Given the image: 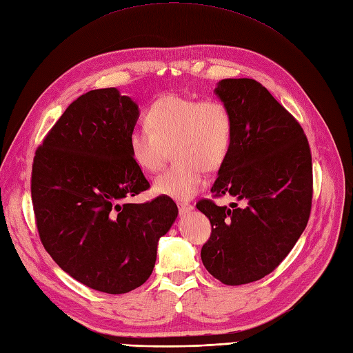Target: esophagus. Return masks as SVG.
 <instances>
[{
	"mask_svg": "<svg viewBox=\"0 0 353 353\" xmlns=\"http://www.w3.org/2000/svg\"><path fill=\"white\" fill-rule=\"evenodd\" d=\"M178 210L181 214H185L193 210V205H190V203H187V202H178Z\"/></svg>",
	"mask_w": 353,
	"mask_h": 353,
	"instance_id": "34e87169",
	"label": "esophagus"
}]
</instances>
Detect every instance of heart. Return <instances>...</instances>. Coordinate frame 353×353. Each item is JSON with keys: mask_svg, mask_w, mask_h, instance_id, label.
I'll use <instances>...</instances> for the list:
<instances>
[{"mask_svg": "<svg viewBox=\"0 0 353 353\" xmlns=\"http://www.w3.org/2000/svg\"><path fill=\"white\" fill-rule=\"evenodd\" d=\"M146 127L132 130L128 150L132 161L154 174L174 145L178 161L154 179V192L172 199L193 198L207 184L205 170H217L228 159L234 140V116L221 99L163 95L150 105Z\"/></svg>", "mask_w": 353, "mask_h": 353, "instance_id": "heart-1", "label": "heart"}]
</instances>
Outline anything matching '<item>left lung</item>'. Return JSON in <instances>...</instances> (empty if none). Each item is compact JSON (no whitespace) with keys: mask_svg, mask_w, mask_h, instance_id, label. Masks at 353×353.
<instances>
[{"mask_svg":"<svg viewBox=\"0 0 353 353\" xmlns=\"http://www.w3.org/2000/svg\"><path fill=\"white\" fill-rule=\"evenodd\" d=\"M214 92L231 108L234 140L211 193L231 194L241 205L219 207L211 199L196 203L211 223L201 258L221 283L241 285L275 270L307 226L311 151L299 122L263 84L226 78Z\"/></svg>","mask_w":353,"mask_h":353,"instance_id":"left-lung-1","label":"left lung"}]
</instances>
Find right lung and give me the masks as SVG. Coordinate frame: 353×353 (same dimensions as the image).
<instances>
[{
  "mask_svg": "<svg viewBox=\"0 0 353 353\" xmlns=\"http://www.w3.org/2000/svg\"><path fill=\"white\" fill-rule=\"evenodd\" d=\"M137 119V104L114 88L84 93L46 134L31 170L46 252L78 283L108 294L151 276L159 240L178 216L168 196L123 202L150 189L128 150Z\"/></svg>",
  "mask_w": 353,
  "mask_h": 353,
  "instance_id": "obj_1",
  "label": "right lung"
}]
</instances>
